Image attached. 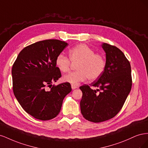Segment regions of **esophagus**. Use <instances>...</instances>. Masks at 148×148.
Listing matches in <instances>:
<instances>
[{
    "label": "esophagus",
    "instance_id": "obj_1",
    "mask_svg": "<svg viewBox=\"0 0 148 148\" xmlns=\"http://www.w3.org/2000/svg\"><path fill=\"white\" fill-rule=\"evenodd\" d=\"M71 89H76V88H77V86H76L75 84H72L71 85Z\"/></svg>",
    "mask_w": 148,
    "mask_h": 148
}]
</instances>
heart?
I'll list each match as a JSON object with an SVG mask.
<instances>
[{"mask_svg":"<svg viewBox=\"0 0 148 148\" xmlns=\"http://www.w3.org/2000/svg\"><path fill=\"white\" fill-rule=\"evenodd\" d=\"M71 62L77 64L75 68L77 70L65 75L63 81L65 82L79 84L87 78L95 80L99 78L104 71L106 60L104 57L85 44L75 46L70 49L69 58L63 53L56 57L57 68L62 73L68 72L71 67Z\"/></svg>","mask_w":148,"mask_h":148,"instance_id":"heart-1","label":"heart"}]
</instances>
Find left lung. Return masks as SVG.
Listing matches in <instances>:
<instances>
[{"mask_svg": "<svg viewBox=\"0 0 148 148\" xmlns=\"http://www.w3.org/2000/svg\"><path fill=\"white\" fill-rule=\"evenodd\" d=\"M106 52L104 71L91 86H80L83 92L80 108L83 117L95 123L109 120L117 115L131 91L132 79L131 66L124 53L119 48L103 43ZM97 91H99V93Z\"/></svg>", "mask_w": 148, "mask_h": 148, "instance_id": "obj_1", "label": "left lung"}]
</instances>
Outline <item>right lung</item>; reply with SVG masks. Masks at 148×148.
<instances>
[{
    "label": "right lung",
    "mask_w": 148,
    "mask_h": 148,
    "mask_svg": "<svg viewBox=\"0 0 148 148\" xmlns=\"http://www.w3.org/2000/svg\"><path fill=\"white\" fill-rule=\"evenodd\" d=\"M67 45L57 39L35 42L25 47L13 65V93L22 108L35 119L55 118L64 97L71 91L69 83L52 84L62 77L56 59ZM46 87L51 89L47 90Z\"/></svg>",
    "instance_id": "right-lung-1"
}]
</instances>
